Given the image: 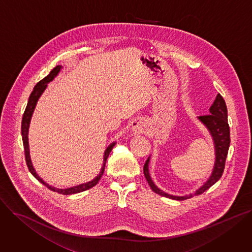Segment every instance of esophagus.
<instances>
[{
    "label": "esophagus",
    "instance_id": "34e87169",
    "mask_svg": "<svg viewBox=\"0 0 252 252\" xmlns=\"http://www.w3.org/2000/svg\"><path fill=\"white\" fill-rule=\"evenodd\" d=\"M132 131L135 133H141L144 131V125L141 122V120L139 119H135L132 122Z\"/></svg>",
    "mask_w": 252,
    "mask_h": 252
}]
</instances>
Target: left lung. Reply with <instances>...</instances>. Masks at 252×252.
Wrapping results in <instances>:
<instances>
[{
	"label": "left lung",
	"instance_id": "1",
	"mask_svg": "<svg viewBox=\"0 0 252 252\" xmlns=\"http://www.w3.org/2000/svg\"><path fill=\"white\" fill-rule=\"evenodd\" d=\"M197 119L205 126V128L207 129V131L209 132L212 138L213 144H214L215 162H214L211 175L209 176L207 181L204 182V184L200 186L194 193L182 195V196L168 194L164 192L163 190H161L160 188H158L153 182L149 173V163H150V156H149L143 167L144 175L151 189L155 193L161 195V196L174 199V200H179V201L189 199L193 197L194 195H199L203 193L208 188H210L213 184H215L220 179L223 173V170H224L225 160L227 157V152L230 144V131H229V126L227 122V107L224 99L222 98L220 94H217L213 104L210 106L209 115L199 116L197 117Z\"/></svg>",
	"mask_w": 252,
	"mask_h": 252
}]
</instances>
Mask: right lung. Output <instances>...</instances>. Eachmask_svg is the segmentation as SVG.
I'll list each match as a JSON object with an SVG mask.
<instances>
[{"instance_id": "obj_1", "label": "right lung", "mask_w": 252, "mask_h": 252, "mask_svg": "<svg viewBox=\"0 0 252 252\" xmlns=\"http://www.w3.org/2000/svg\"><path fill=\"white\" fill-rule=\"evenodd\" d=\"M63 68V66L58 65L56 66L48 76H46L43 80H41L39 83H37V85L34 87L33 92L31 93L29 100H28V104L26 107V110L24 112V115H23V119H22V138H23V143H24V149H25V157H26V162L28 165V168H29L30 172L33 174V176L39 181L41 182L43 185H45L46 187H48L50 190L54 191V192H58L60 194H64V195H71V194H76V193H80L83 192L85 190H88L90 188H92L93 186H95L99 180L101 179L103 173H104V169H105V164L107 161V158L111 152V150L113 149V147L115 146L116 142L111 143L105 150L104 152V156H103V166L101 168V171L99 173V175H97L93 180L86 182V183H83V184H79L70 188H64V189H59V188H56V187H52L51 185H49L48 183H46L36 172L34 166L32 164L31 161V156H30V149H29V138H28V134H29V126H30V122L32 119V115L34 113V110L36 108L37 102L39 100V98L41 97V95L44 93V91L46 90L47 86H48V83H50L51 81L54 80V78L57 76L61 69Z\"/></svg>"}]
</instances>
